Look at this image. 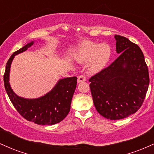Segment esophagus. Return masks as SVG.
<instances>
[{
    "label": "esophagus",
    "mask_w": 154,
    "mask_h": 154,
    "mask_svg": "<svg viewBox=\"0 0 154 154\" xmlns=\"http://www.w3.org/2000/svg\"><path fill=\"white\" fill-rule=\"evenodd\" d=\"M85 80H86L85 76L83 75H79V76H78V77H77V82H78L79 83L82 82H85Z\"/></svg>",
    "instance_id": "1"
}]
</instances>
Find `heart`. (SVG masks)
Instances as JSON below:
<instances>
[{"label": "heart", "mask_w": 154, "mask_h": 154, "mask_svg": "<svg viewBox=\"0 0 154 154\" xmlns=\"http://www.w3.org/2000/svg\"><path fill=\"white\" fill-rule=\"evenodd\" d=\"M111 48L108 44L85 41L80 45L75 54L77 61L80 63L90 61L88 70L92 74L98 73L106 66L110 60Z\"/></svg>", "instance_id": "obj_1"}]
</instances>
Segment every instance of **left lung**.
I'll use <instances>...</instances> for the list:
<instances>
[{
  "label": "left lung",
  "mask_w": 154,
  "mask_h": 154,
  "mask_svg": "<svg viewBox=\"0 0 154 154\" xmlns=\"http://www.w3.org/2000/svg\"><path fill=\"white\" fill-rule=\"evenodd\" d=\"M116 53L111 65L89 79L97 111L111 120L135 113L143 103L149 85V74L142 51L121 35H115Z\"/></svg>",
  "instance_id": "left-lung-1"
}]
</instances>
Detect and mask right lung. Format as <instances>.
Instances as JSON below:
<instances>
[{
	"mask_svg": "<svg viewBox=\"0 0 154 154\" xmlns=\"http://www.w3.org/2000/svg\"><path fill=\"white\" fill-rule=\"evenodd\" d=\"M33 44L34 41L26 44L15 51L8 59L3 76L5 89L14 106L24 119L38 125H55L62 121L69 112L77 78L72 77L60 79L50 92L40 98L27 99L18 96L9 83L11 64L16 55L26 51Z\"/></svg>",
	"mask_w": 154,
	"mask_h": 154,
	"instance_id": "1",
	"label": "right lung"
}]
</instances>
